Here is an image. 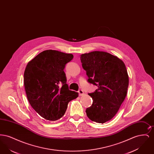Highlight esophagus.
Instances as JSON below:
<instances>
[{"instance_id":"1","label":"esophagus","mask_w":154,"mask_h":154,"mask_svg":"<svg viewBox=\"0 0 154 154\" xmlns=\"http://www.w3.org/2000/svg\"><path fill=\"white\" fill-rule=\"evenodd\" d=\"M78 92H79V96H83L84 95V91L82 90V89H80L79 91H78Z\"/></svg>"}]
</instances>
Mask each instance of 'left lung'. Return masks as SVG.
Segmentation results:
<instances>
[{
    "label": "left lung",
    "mask_w": 154,
    "mask_h": 154,
    "mask_svg": "<svg viewBox=\"0 0 154 154\" xmlns=\"http://www.w3.org/2000/svg\"><path fill=\"white\" fill-rule=\"evenodd\" d=\"M88 81L98 88L89 94L93 99L86 109L91 121L103 124L117 113L127 94L129 76L124 62L108 52L93 51L81 55Z\"/></svg>",
    "instance_id": "8db88e82"
}]
</instances>
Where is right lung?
Listing matches in <instances>:
<instances>
[{"label":"right lung","instance_id":"1","mask_svg":"<svg viewBox=\"0 0 154 154\" xmlns=\"http://www.w3.org/2000/svg\"><path fill=\"white\" fill-rule=\"evenodd\" d=\"M73 58L71 54L48 50L40 52L26 66L23 83L30 104L45 119L57 121L69 102L79 96L69 89L63 70Z\"/></svg>","mask_w":154,"mask_h":154}]
</instances>
